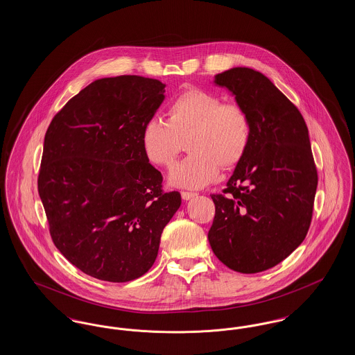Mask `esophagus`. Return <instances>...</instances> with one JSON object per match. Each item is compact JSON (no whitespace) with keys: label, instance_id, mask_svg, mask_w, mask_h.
<instances>
[{"label":"esophagus","instance_id":"obj_1","mask_svg":"<svg viewBox=\"0 0 355 355\" xmlns=\"http://www.w3.org/2000/svg\"><path fill=\"white\" fill-rule=\"evenodd\" d=\"M196 196H197V193H191V191H182L181 193V197H182L184 201H189V200H191Z\"/></svg>","mask_w":355,"mask_h":355}]
</instances>
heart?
I'll use <instances>...</instances> for the list:
<instances>
[{"label":"heart","instance_id":"b5f03b06","mask_svg":"<svg viewBox=\"0 0 355 355\" xmlns=\"http://www.w3.org/2000/svg\"><path fill=\"white\" fill-rule=\"evenodd\" d=\"M168 119L153 117L142 132V150L157 168L170 169L184 149L189 157L170 173V184L190 190L213 182L236 166L250 145L252 119L246 109L198 89L186 90L168 106Z\"/></svg>","mask_w":355,"mask_h":355}]
</instances>
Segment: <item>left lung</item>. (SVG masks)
<instances>
[{
    "label": "left lung",
    "instance_id": "8db88e82",
    "mask_svg": "<svg viewBox=\"0 0 355 355\" xmlns=\"http://www.w3.org/2000/svg\"><path fill=\"white\" fill-rule=\"evenodd\" d=\"M214 84L246 109L252 139L223 194H211L207 238L229 269L268 270L302 243L311 223L318 174L309 130L297 106L257 70L230 69Z\"/></svg>",
    "mask_w": 355,
    "mask_h": 355
}]
</instances>
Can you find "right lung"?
Here are the masks:
<instances>
[{
    "mask_svg": "<svg viewBox=\"0 0 355 355\" xmlns=\"http://www.w3.org/2000/svg\"><path fill=\"white\" fill-rule=\"evenodd\" d=\"M165 85L119 76L87 85L51 119L38 194L55 248L77 269L107 282L149 270L164 227L181 206L142 150V132Z\"/></svg>",
    "mask_w": 355,
    "mask_h": 355,
    "instance_id": "right-lung-1",
    "label": "right lung"
}]
</instances>
